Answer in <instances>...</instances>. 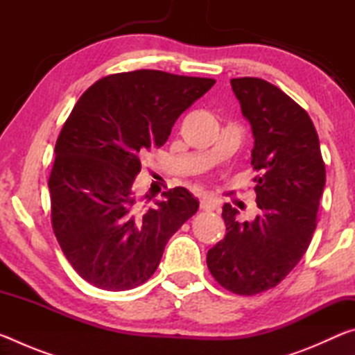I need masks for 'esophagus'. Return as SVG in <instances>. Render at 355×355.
Listing matches in <instances>:
<instances>
[{
    "mask_svg": "<svg viewBox=\"0 0 355 355\" xmlns=\"http://www.w3.org/2000/svg\"><path fill=\"white\" fill-rule=\"evenodd\" d=\"M200 208L205 209V211H211V209L216 208V202L213 199H209V197H202Z\"/></svg>",
    "mask_w": 355,
    "mask_h": 355,
    "instance_id": "1",
    "label": "esophagus"
}]
</instances>
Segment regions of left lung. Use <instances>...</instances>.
Here are the masks:
<instances>
[{"label": "left lung", "instance_id": "obj_1", "mask_svg": "<svg viewBox=\"0 0 355 355\" xmlns=\"http://www.w3.org/2000/svg\"><path fill=\"white\" fill-rule=\"evenodd\" d=\"M233 92L254 135V220L222 208L227 233L207 254L209 272L225 290L252 296L284 280L309 249L326 167L311 119L296 101L260 78H233Z\"/></svg>", "mask_w": 355, "mask_h": 355}]
</instances>
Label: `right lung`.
Listing matches in <instances>:
<instances>
[{"label":"right lung","instance_id":"obj_1","mask_svg":"<svg viewBox=\"0 0 355 355\" xmlns=\"http://www.w3.org/2000/svg\"><path fill=\"white\" fill-rule=\"evenodd\" d=\"M211 78L136 70L98 80L78 100L48 180L51 224L65 258L89 284L125 291L152 277L167 241L199 208L184 188L146 207L136 197L141 155L214 86Z\"/></svg>","mask_w":355,"mask_h":355}]
</instances>
